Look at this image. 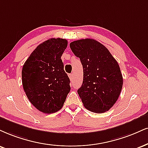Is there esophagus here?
<instances>
[{
	"mask_svg": "<svg viewBox=\"0 0 148 148\" xmlns=\"http://www.w3.org/2000/svg\"><path fill=\"white\" fill-rule=\"evenodd\" d=\"M69 78H70V79L71 80V81H72V80L73 79V73L69 74Z\"/></svg>",
	"mask_w": 148,
	"mask_h": 148,
	"instance_id": "1",
	"label": "esophagus"
}]
</instances>
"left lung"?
<instances>
[{"label":"left lung","instance_id":"obj_1","mask_svg":"<svg viewBox=\"0 0 148 148\" xmlns=\"http://www.w3.org/2000/svg\"><path fill=\"white\" fill-rule=\"evenodd\" d=\"M70 47L83 66V83L77 93L84 106L95 113L109 110L118 99L123 86L117 62L106 47L95 40L73 41Z\"/></svg>","mask_w":148,"mask_h":148}]
</instances>
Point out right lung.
Returning <instances> with one entry per match:
<instances>
[{
	"label": "right lung",
	"instance_id": "obj_1",
	"mask_svg": "<svg viewBox=\"0 0 148 148\" xmlns=\"http://www.w3.org/2000/svg\"><path fill=\"white\" fill-rule=\"evenodd\" d=\"M67 45L65 39L51 38L38 45L23 65L24 90L33 106L42 112L60 110L70 92V79L61 60Z\"/></svg>",
	"mask_w": 148,
	"mask_h": 148
}]
</instances>
